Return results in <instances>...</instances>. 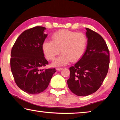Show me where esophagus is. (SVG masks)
Instances as JSON below:
<instances>
[{
    "mask_svg": "<svg viewBox=\"0 0 120 120\" xmlns=\"http://www.w3.org/2000/svg\"><path fill=\"white\" fill-rule=\"evenodd\" d=\"M62 68H56V70H58V71H60V70H62Z\"/></svg>",
    "mask_w": 120,
    "mask_h": 120,
    "instance_id": "esophagus-1",
    "label": "esophagus"
}]
</instances>
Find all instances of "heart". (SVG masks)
<instances>
[{
  "label": "heart",
  "mask_w": 120,
  "mask_h": 120,
  "mask_svg": "<svg viewBox=\"0 0 120 120\" xmlns=\"http://www.w3.org/2000/svg\"><path fill=\"white\" fill-rule=\"evenodd\" d=\"M87 44V38L84 33L62 30L53 34L52 41H44L42 48L44 56L49 60H53L61 50L62 54L54 60L52 66L61 67L80 59Z\"/></svg>",
  "instance_id": "1"
}]
</instances>
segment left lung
I'll return each instance as SVG.
<instances>
[{
    "label": "left lung",
    "instance_id": "1",
    "mask_svg": "<svg viewBox=\"0 0 120 120\" xmlns=\"http://www.w3.org/2000/svg\"><path fill=\"white\" fill-rule=\"evenodd\" d=\"M86 50L80 59L70 67L69 88L79 96H88L98 90L106 77L109 64V53L103 38L86 28Z\"/></svg>",
    "mask_w": 120,
    "mask_h": 120
}]
</instances>
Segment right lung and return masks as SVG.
<instances>
[{
  "label": "right lung",
  "instance_id": "right-lung-1",
  "mask_svg": "<svg viewBox=\"0 0 120 120\" xmlns=\"http://www.w3.org/2000/svg\"><path fill=\"white\" fill-rule=\"evenodd\" d=\"M45 27L36 26L24 31L12 48L11 68L16 85L24 92L38 94L47 88L55 68L41 69L48 64L42 51L48 34Z\"/></svg>",
  "mask_w": 120,
  "mask_h": 120
}]
</instances>
